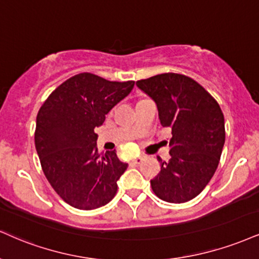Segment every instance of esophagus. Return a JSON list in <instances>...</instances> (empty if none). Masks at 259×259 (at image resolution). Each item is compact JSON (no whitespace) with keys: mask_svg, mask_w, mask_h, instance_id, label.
I'll use <instances>...</instances> for the list:
<instances>
[{"mask_svg":"<svg viewBox=\"0 0 259 259\" xmlns=\"http://www.w3.org/2000/svg\"><path fill=\"white\" fill-rule=\"evenodd\" d=\"M143 159H145V157H143V155H140V157L135 158V159L133 160V164L138 165V164H140V163H142V160H143Z\"/></svg>","mask_w":259,"mask_h":259,"instance_id":"obj_1","label":"esophagus"}]
</instances>
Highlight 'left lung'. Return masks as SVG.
Returning <instances> with one entry per match:
<instances>
[{"label":"left lung","instance_id":"1","mask_svg":"<svg viewBox=\"0 0 259 259\" xmlns=\"http://www.w3.org/2000/svg\"><path fill=\"white\" fill-rule=\"evenodd\" d=\"M136 85L157 104L163 126L171 129L169 161L151 181L161 200L181 204L194 199L212 179L226 140L219 102L198 82L181 73H161Z\"/></svg>","mask_w":259,"mask_h":259}]
</instances>
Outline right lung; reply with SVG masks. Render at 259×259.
<instances>
[{
  "instance_id": "1",
  "label": "right lung",
  "mask_w": 259,
  "mask_h": 259,
  "mask_svg": "<svg viewBox=\"0 0 259 259\" xmlns=\"http://www.w3.org/2000/svg\"><path fill=\"white\" fill-rule=\"evenodd\" d=\"M134 80L111 82L83 72L60 84L40 106L35 145L43 172L65 202L79 210L108 204L127 164L116 149L98 153L94 133L132 92Z\"/></svg>"
}]
</instances>
